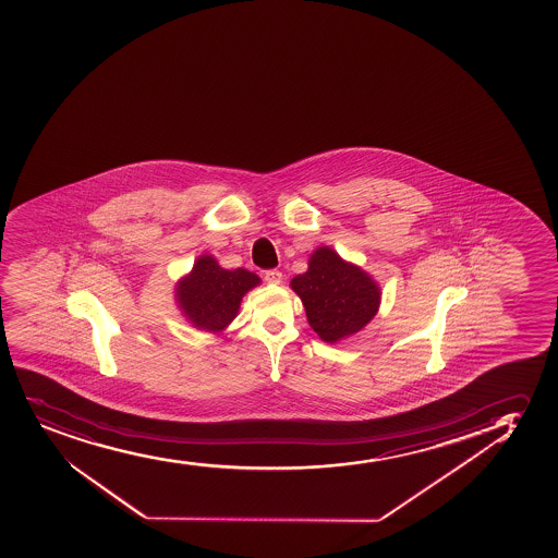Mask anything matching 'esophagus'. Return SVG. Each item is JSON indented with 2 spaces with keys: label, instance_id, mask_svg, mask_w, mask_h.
<instances>
[{
  "label": "esophagus",
  "instance_id": "obj_1",
  "mask_svg": "<svg viewBox=\"0 0 558 558\" xmlns=\"http://www.w3.org/2000/svg\"><path fill=\"white\" fill-rule=\"evenodd\" d=\"M265 282L267 283H280L282 282V272H280V270H276V269H270V270H265Z\"/></svg>",
  "mask_w": 558,
  "mask_h": 558
}]
</instances>
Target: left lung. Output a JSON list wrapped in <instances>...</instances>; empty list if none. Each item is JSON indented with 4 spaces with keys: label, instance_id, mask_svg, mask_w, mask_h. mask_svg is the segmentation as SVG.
I'll list each match as a JSON object with an SVG mask.
<instances>
[{
    "label": "left lung",
    "instance_id": "left-lung-1",
    "mask_svg": "<svg viewBox=\"0 0 558 558\" xmlns=\"http://www.w3.org/2000/svg\"><path fill=\"white\" fill-rule=\"evenodd\" d=\"M301 296L307 323L326 343L360 332L378 312L380 288L365 270L319 246L304 275L291 280Z\"/></svg>",
    "mask_w": 558,
    "mask_h": 558
}]
</instances>
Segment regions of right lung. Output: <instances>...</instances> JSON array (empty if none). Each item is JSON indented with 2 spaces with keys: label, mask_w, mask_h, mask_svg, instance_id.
Returning a JSON list of instances; mask_svg holds the SVG:
<instances>
[{
  "label": "right lung",
  "mask_w": 558,
  "mask_h": 558,
  "mask_svg": "<svg viewBox=\"0 0 558 558\" xmlns=\"http://www.w3.org/2000/svg\"><path fill=\"white\" fill-rule=\"evenodd\" d=\"M259 282L251 270L222 269L214 256L204 254L175 286V302L194 328L220 332L235 319L246 291Z\"/></svg>",
  "instance_id": "obj_1"
}]
</instances>
